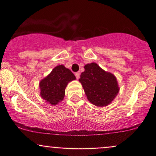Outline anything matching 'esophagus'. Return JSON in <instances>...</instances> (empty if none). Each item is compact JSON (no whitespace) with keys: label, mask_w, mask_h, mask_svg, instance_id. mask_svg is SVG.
I'll return each instance as SVG.
<instances>
[{"label":"esophagus","mask_w":156,"mask_h":156,"mask_svg":"<svg viewBox=\"0 0 156 156\" xmlns=\"http://www.w3.org/2000/svg\"><path fill=\"white\" fill-rule=\"evenodd\" d=\"M75 77H76L77 79H78V78H80V72H75Z\"/></svg>","instance_id":"34e87169"}]
</instances>
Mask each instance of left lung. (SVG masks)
Here are the masks:
<instances>
[{
    "mask_svg": "<svg viewBox=\"0 0 156 156\" xmlns=\"http://www.w3.org/2000/svg\"><path fill=\"white\" fill-rule=\"evenodd\" d=\"M79 81L87 100L97 106H107L119 91L115 77L105 72L95 62L85 65Z\"/></svg>",
    "mask_w": 156,
    "mask_h": 156,
    "instance_id": "8db88e82",
    "label": "left lung"
}]
</instances>
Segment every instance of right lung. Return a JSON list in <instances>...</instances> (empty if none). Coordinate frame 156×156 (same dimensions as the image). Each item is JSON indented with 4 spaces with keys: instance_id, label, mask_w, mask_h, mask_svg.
Wrapping results in <instances>:
<instances>
[{
    "instance_id": "right-lung-1",
    "label": "right lung",
    "mask_w": 156,
    "mask_h": 156,
    "mask_svg": "<svg viewBox=\"0 0 156 156\" xmlns=\"http://www.w3.org/2000/svg\"><path fill=\"white\" fill-rule=\"evenodd\" d=\"M75 79L74 74L64 66H57L45 78L41 81V96L51 105L62 101L69 82Z\"/></svg>"
}]
</instances>
